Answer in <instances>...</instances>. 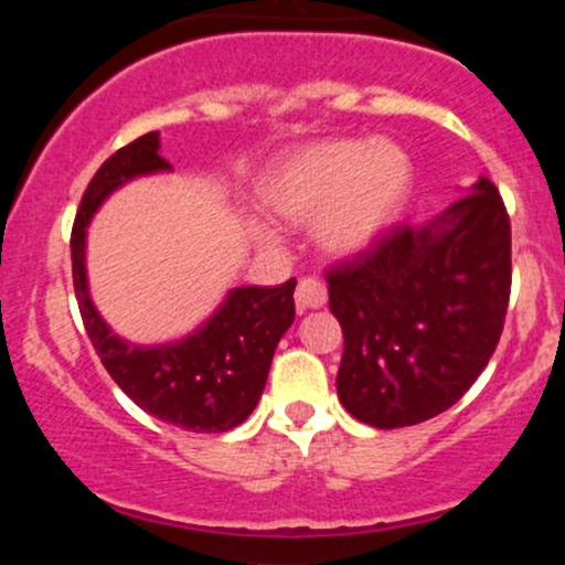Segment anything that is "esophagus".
<instances>
[{"label": "esophagus", "mask_w": 565, "mask_h": 565, "mask_svg": "<svg viewBox=\"0 0 565 565\" xmlns=\"http://www.w3.org/2000/svg\"><path fill=\"white\" fill-rule=\"evenodd\" d=\"M295 302L297 310L323 308V302H327V287H323L319 278H302V281L297 284Z\"/></svg>", "instance_id": "34e87169"}]
</instances>
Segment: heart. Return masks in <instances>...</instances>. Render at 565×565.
Wrapping results in <instances>:
<instances>
[{"instance_id":"1","label":"heart","mask_w":565,"mask_h":565,"mask_svg":"<svg viewBox=\"0 0 565 565\" xmlns=\"http://www.w3.org/2000/svg\"><path fill=\"white\" fill-rule=\"evenodd\" d=\"M414 183L408 153L391 140H332L278 159L260 183L263 204L289 223L316 217V242L327 255L353 257L385 236ZM274 242L268 228H257Z\"/></svg>"}]
</instances>
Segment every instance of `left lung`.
Instances as JSON below:
<instances>
[{
  "label": "left lung",
  "mask_w": 565,
  "mask_h": 565,
  "mask_svg": "<svg viewBox=\"0 0 565 565\" xmlns=\"http://www.w3.org/2000/svg\"><path fill=\"white\" fill-rule=\"evenodd\" d=\"M510 276V217L486 178L430 223L395 225L329 270L345 337L340 404L382 430L457 404L494 353Z\"/></svg>",
  "instance_id": "1"
}]
</instances>
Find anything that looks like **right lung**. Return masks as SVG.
Segmentation results:
<instances>
[{
	"label": "right lung",
	"instance_id": "right-lung-1",
	"mask_svg": "<svg viewBox=\"0 0 565 565\" xmlns=\"http://www.w3.org/2000/svg\"><path fill=\"white\" fill-rule=\"evenodd\" d=\"M159 146V132L142 135L106 159L89 180L71 231L76 302L106 372L142 412L191 433H225L242 425L260 401L278 340L295 321L297 281L231 289L199 329L161 345H135L116 334L89 297L87 225L103 201L129 180L172 172Z\"/></svg>",
	"mask_w": 565,
	"mask_h": 565
}]
</instances>
